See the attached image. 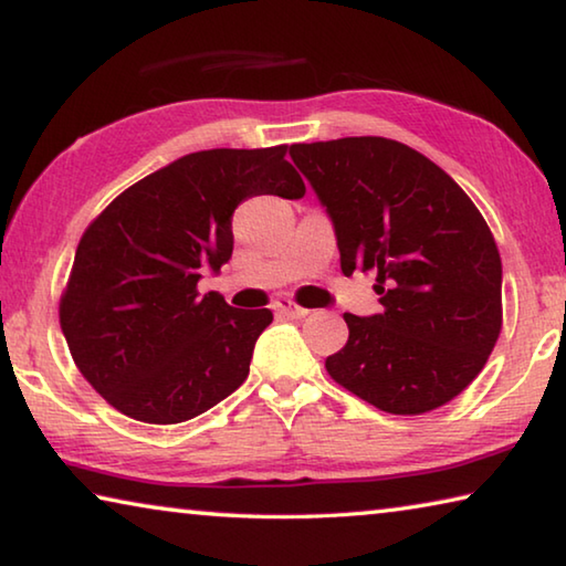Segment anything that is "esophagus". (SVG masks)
<instances>
[{"label": "esophagus", "instance_id": "esophagus-1", "mask_svg": "<svg viewBox=\"0 0 566 566\" xmlns=\"http://www.w3.org/2000/svg\"><path fill=\"white\" fill-rule=\"evenodd\" d=\"M274 310L284 314V317H292V319H304L306 314H310V310H304V306H300L292 300H284V296H282V300L274 302Z\"/></svg>", "mask_w": 566, "mask_h": 566}]
</instances>
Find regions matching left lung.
<instances>
[{
	"instance_id": "obj_1",
	"label": "left lung",
	"mask_w": 566,
	"mask_h": 566,
	"mask_svg": "<svg viewBox=\"0 0 566 566\" xmlns=\"http://www.w3.org/2000/svg\"><path fill=\"white\" fill-rule=\"evenodd\" d=\"M337 234L342 272H375L381 314H344L329 377L389 415H424L484 369L502 332V260L464 189L401 142L294 145Z\"/></svg>"
}]
</instances>
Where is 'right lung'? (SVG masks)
<instances>
[{"label": "right lung", "mask_w": 566, "mask_h": 566, "mask_svg": "<svg viewBox=\"0 0 566 566\" xmlns=\"http://www.w3.org/2000/svg\"><path fill=\"white\" fill-rule=\"evenodd\" d=\"M284 155L286 145L185 155L124 189L82 234L60 324L76 369L122 415L179 424L247 379L272 312L199 296L197 282L232 256L244 199L304 197Z\"/></svg>", "instance_id": "obj_1"}]
</instances>
